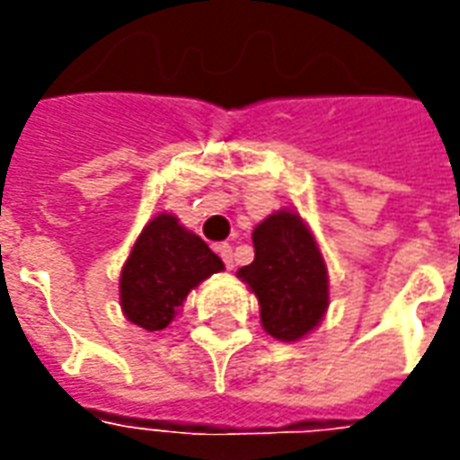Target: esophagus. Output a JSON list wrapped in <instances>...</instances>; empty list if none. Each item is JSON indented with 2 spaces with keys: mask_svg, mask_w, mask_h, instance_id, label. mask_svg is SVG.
<instances>
[{
  "mask_svg": "<svg viewBox=\"0 0 460 460\" xmlns=\"http://www.w3.org/2000/svg\"><path fill=\"white\" fill-rule=\"evenodd\" d=\"M219 256L224 259V263H226V269H234V249H231L229 243H221Z\"/></svg>",
  "mask_w": 460,
  "mask_h": 460,
  "instance_id": "esophagus-1",
  "label": "esophagus"
}]
</instances>
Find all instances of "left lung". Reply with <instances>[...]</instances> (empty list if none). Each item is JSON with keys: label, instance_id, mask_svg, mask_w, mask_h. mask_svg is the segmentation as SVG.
I'll return each instance as SVG.
<instances>
[{"label": "left lung", "instance_id": "8db88e82", "mask_svg": "<svg viewBox=\"0 0 460 460\" xmlns=\"http://www.w3.org/2000/svg\"><path fill=\"white\" fill-rule=\"evenodd\" d=\"M256 256L236 270L259 298L261 325L280 342H300L318 328L330 305L325 256L298 211L279 209L253 229Z\"/></svg>", "mask_w": 460, "mask_h": 460}]
</instances>
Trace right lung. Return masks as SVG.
I'll return each instance as SVG.
<instances>
[{"mask_svg": "<svg viewBox=\"0 0 460 460\" xmlns=\"http://www.w3.org/2000/svg\"><path fill=\"white\" fill-rule=\"evenodd\" d=\"M219 270V256L174 214L162 211L145 224L122 263V315L147 332L164 330L191 290Z\"/></svg>", "mask_w": 460, "mask_h": 460, "instance_id": "right-lung-1", "label": "right lung"}]
</instances>
